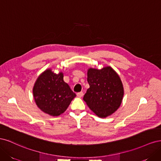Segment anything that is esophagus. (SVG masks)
I'll return each instance as SVG.
<instances>
[{"mask_svg":"<svg viewBox=\"0 0 161 161\" xmlns=\"http://www.w3.org/2000/svg\"><path fill=\"white\" fill-rule=\"evenodd\" d=\"M83 92H77V93H76V95L78 96V97H82V96H83Z\"/></svg>","mask_w":161,"mask_h":161,"instance_id":"1","label":"esophagus"}]
</instances>
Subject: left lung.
<instances>
[{
  "mask_svg": "<svg viewBox=\"0 0 161 161\" xmlns=\"http://www.w3.org/2000/svg\"><path fill=\"white\" fill-rule=\"evenodd\" d=\"M87 81L90 87L83 100L89 108L99 118H106L118 110L124 94L119 75L111 67L87 71Z\"/></svg>",
  "mask_w": 161,
  "mask_h": 161,
  "instance_id": "8db88e82",
  "label": "left lung"
}]
</instances>
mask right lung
Returning a JSON list of instances; mask_svg holds the SVG:
<instances>
[{
	"instance_id": "obj_1",
	"label": "right lung",
	"mask_w": 161,
	"mask_h": 161,
	"mask_svg": "<svg viewBox=\"0 0 161 161\" xmlns=\"http://www.w3.org/2000/svg\"><path fill=\"white\" fill-rule=\"evenodd\" d=\"M63 73L47 69L38 76L33 88L37 106L51 116H58L67 109L76 94L63 80Z\"/></svg>"
}]
</instances>
